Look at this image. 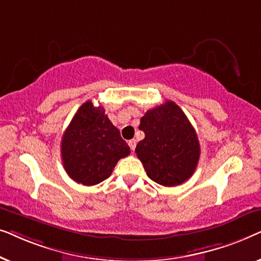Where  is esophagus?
Here are the masks:
<instances>
[{"label": "esophagus", "mask_w": 261, "mask_h": 261, "mask_svg": "<svg viewBox=\"0 0 261 261\" xmlns=\"http://www.w3.org/2000/svg\"><path fill=\"white\" fill-rule=\"evenodd\" d=\"M128 145H129V147H130L132 151H134V149H135V146H137V141H135L134 139H132V140L128 141Z\"/></svg>", "instance_id": "obj_1"}]
</instances>
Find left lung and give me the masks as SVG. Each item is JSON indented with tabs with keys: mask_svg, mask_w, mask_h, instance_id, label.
<instances>
[{
	"mask_svg": "<svg viewBox=\"0 0 261 261\" xmlns=\"http://www.w3.org/2000/svg\"><path fill=\"white\" fill-rule=\"evenodd\" d=\"M139 129L144 140L135 148L146 173L164 187H174L194 174L201 154L196 130L172 101L146 112Z\"/></svg>",
	"mask_w": 261,
	"mask_h": 261,
	"instance_id": "left-lung-1",
	"label": "left lung"
}]
</instances>
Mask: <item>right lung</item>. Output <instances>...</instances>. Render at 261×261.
I'll return each instance as SVG.
<instances>
[{
  "mask_svg": "<svg viewBox=\"0 0 261 261\" xmlns=\"http://www.w3.org/2000/svg\"><path fill=\"white\" fill-rule=\"evenodd\" d=\"M102 106L83 103L62 138V159L66 173L78 184L96 185L112 174L121 158L130 153L120 130Z\"/></svg>",
  "mask_w": 261,
  "mask_h": 261,
  "instance_id": "right-lung-1",
  "label": "right lung"
}]
</instances>
